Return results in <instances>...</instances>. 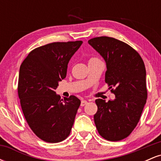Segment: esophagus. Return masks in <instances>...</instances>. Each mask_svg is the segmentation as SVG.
<instances>
[{
	"mask_svg": "<svg viewBox=\"0 0 161 161\" xmlns=\"http://www.w3.org/2000/svg\"><path fill=\"white\" fill-rule=\"evenodd\" d=\"M88 104V101H86V100H82V101H81V106L82 107H84L85 105H86Z\"/></svg>",
	"mask_w": 161,
	"mask_h": 161,
	"instance_id": "34e87169",
	"label": "esophagus"
}]
</instances>
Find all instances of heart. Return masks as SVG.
I'll return each instance as SVG.
<instances>
[{
	"mask_svg": "<svg viewBox=\"0 0 161 161\" xmlns=\"http://www.w3.org/2000/svg\"><path fill=\"white\" fill-rule=\"evenodd\" d=\"M98 60V59H97V57H91V58H89V60H88V64H89V63L96 61V60Z\"/></svg>",
	"mask_w": 161,
	"mask_h": 161,
	"instance_id": "b5f03b06",
	"label": "heart"
}]
</instances>
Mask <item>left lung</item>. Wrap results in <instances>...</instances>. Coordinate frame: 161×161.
<instances>
[{"mask_svg": "<svg viewBox=\"0 0 161 161\" xmlns=\"http://www.w3.org/2000/svg\"><path fill=\"white\" fill-rule=\"evenodd\" d=\"M104 59L105 82L115 95L108 102L95 100L94 120L100 136L108 141L127 138L139 122L147 97L143 60L130 45L114 38L101 36L88 40Z\"/></svg>", "mask_w": 161, "mask_h": 161, "instance_id": "8db88e82", "label": "left lung"}]
</instances>
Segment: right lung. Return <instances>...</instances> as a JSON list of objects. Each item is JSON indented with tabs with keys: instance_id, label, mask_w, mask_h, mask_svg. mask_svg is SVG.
<instances>
[{
	"instance_id": "obj_1",
	"label": "right lung",
	"mask_w": 161,
	"mask_h": 161,
	"mask_svg": "<svg viewBox=\"0 0 161 161\" xmlns=\"http://www.w3.org/2000/svg\"><path fill=\"white\" fill-rule=\"evenodd\" d=\"M82 44L52 42L36 47L20 66L17 89L23 115L32 132L46 142L64 141L73 127L80 100L71 95L64 101L55 89Z\"/></svg>"
}]
</instances>
